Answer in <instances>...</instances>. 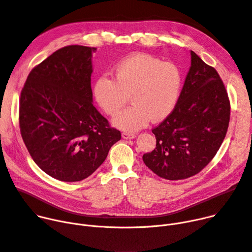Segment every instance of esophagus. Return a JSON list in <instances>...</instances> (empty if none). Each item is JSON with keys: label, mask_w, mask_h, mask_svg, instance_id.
Listing matches in <instances>:
<instances>
[{"label": "esophagus", "mask_w": 252, "mask_h": 252, "mask_svg": "<svg viewBox=\"0 0 252 252\" xmlns=\"http://www.w3.org/2000/svg\"><path fill=\"white\" fill-rule=\"evenodd\" d=\"M122 137H123V139H125V140H130V139H135V138H136V135H135V133L125 131V132L122 133Z\"/></svg>", "instance_id": "obj_1"}]
</instances>
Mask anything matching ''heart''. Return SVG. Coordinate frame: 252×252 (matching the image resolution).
<instances>
[{
	"instance_id": "1",
	"label": "heart",
	"mask_w": 252,
	"mask_h": 252,
	"mask_svg": "<svg viewBox=\"0 0 252 252\" xmlns=\"http://www.w3.org/2000/svg\"><path fill=\"white\" fill-rule=\"evenodd\" d=\"M113 79L99 77L93 86L96 103L106 114L114 115L130 94L133 105L116 115L112 124L131 132L145 127L151 120L160 122L174 110L180 96L183 76L179 65L146 54L120 62Z\"/></svg>"
}]
</instances>
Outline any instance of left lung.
<instances>
[{
    "label": "left lung",
    "mask_w": 252,
    "mask_h": 252,
    "mask_svg": "<svg viewBox=\"0 0 252 252\" xmlns=\"http://www.w3.org/2000/svg\"><path fill=\"white\" fill-rule=\"evenodd\" d=\"M191 63L172 113L152 129L156 148L143 161L168 180L197 174L211 162L225 139L230 102L213 66L190 50Z\"/></svg>",
    "instance_id": "left-lung-1"
}]
</instances>
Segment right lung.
I'll use <instances>...</instances> for the list:
<instances>
[{
    "label": "right lung",
    "instance_id": "1",
    "mask_svg": "<svg viewBox=\"0 0 252 252\" xmlns=\"http://www.w3.org/2000/svg\"><path fill=\"white\" fill-rule=\"evenodd\" d=\"M95 47L64 46L29 73L21 91L19 125L39 168L65 182L90 176L122 138L93 105Z\"/></svg>",
    "mask_w": 252,
    "mask_h": 252
}]
</instances>
